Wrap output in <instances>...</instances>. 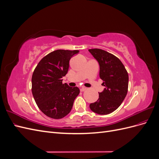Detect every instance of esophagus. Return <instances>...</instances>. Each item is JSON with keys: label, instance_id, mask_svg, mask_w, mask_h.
<instances>
[{"label": "esophagus", "instance_id": "esophagus-1", "mask_svg": "<svg viewBox=\"0 0 159 159\" xmlns=\"http://www.w3.org/2000/svg\"><path fill=\"white\" fill-rule=\"evenodd\" d=\"M86 89H87V88H85V87H82V88H81L80 91H85Z\"/></svg>", "mask_w": 159, "mask_h": 159}]
</instances>
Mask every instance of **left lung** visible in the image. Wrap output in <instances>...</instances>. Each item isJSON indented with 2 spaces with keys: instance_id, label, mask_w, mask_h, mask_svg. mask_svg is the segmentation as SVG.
<instances>
[{
  "instance_id": "left-lung-1",
  "label": "left lung",
  "mask_w": 159,
  "mask_h": 159,
  "mask_svg": "<svg viewBox=\"0 0 159 159\" xmlns=\"http://www.w3.org/2000/svg\"><path fill=\"white\" fill-rule=\"evenodd\" d=\"M100 66L99 77L105 88L99 93L97 102L89 107L95 113L107 115L116 110L125 98L129 75L124 65L117 57L102 49H89Z\"/></svg>"
}]
</instances>
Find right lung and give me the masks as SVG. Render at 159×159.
Listing matches in <instances>:
<instances>
[{"instance_id": "right-lung-1", "label": "right lung", "mask_w": 159, "mask_h": 159, "mask_svg": "<svg viewBox=\"0 0 159 159\" xmlns=\"http://www.w3.org/2000/svg\"><path fill=\"white\" fill-rule=\"evenodd\" d=\"M79 50H57L39 61L32 76V93L41 111L48 117L60 119L70 111L80 93L78 87L62 84L68 73L71 57Z\"/></svg>"}]
</instances>
